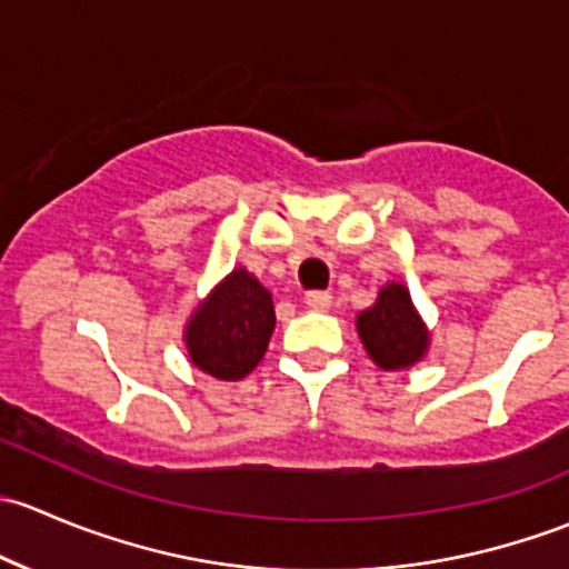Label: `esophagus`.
I'll use <instances>...</instances> for the list:
<instances>
[{
  "label": "esophagus",
  "instance_id": "esophagus-1",
  "mask_svg": "<svg viewBox=\"0 0 569 569\" xmlns=\"http://www.w3.org/2000/svg\"><path fill=\"white\" fill-rule=\"evenodd\" d=\"M331 303H333L331 292H323V290L307 292V307L315 309V312H326V309H331Z\"/></svg>",
  "mask_w": 569,
  "mask_h": 569
}]
</instances>
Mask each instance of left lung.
<instances>
[{
	"label": "left lung",
	"instance_id": "left-lung-1",
	"mask_svg": "<svg viewBox=\"0 0 569 569\" xmlns=\"http://www.w3.org/2000/svg\"><path fill=\"white\" fill-rule=\"evenodd\" d=\"M356 326L367 353L383 370L411 367L427 348V331L416 318L411 296L402 284H386L375 307L361 312Z\"/></svg>",
	"mask_w": 569,
	"mask_h": 569
}]
</instances>
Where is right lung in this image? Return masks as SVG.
Wrapping results in <instances>:
<instances>
[{
    "label": "right lung",
    "mask_w": 569,
    "mask_h": 569,
    "mask_svg": "<svg viewBox=\"0 0 569 569\" xmlns=\"http://www.w3.org/2000/svg\"><path fill=\"white\" fill-rule=\"evenodd\" d=\"M273 326L271 292L251 273L232 271L197 309L186 345L199 370L221 380H241L266 356Z\"/></svg>",
    "instance_id": "add662e5"
}]
</instances>
